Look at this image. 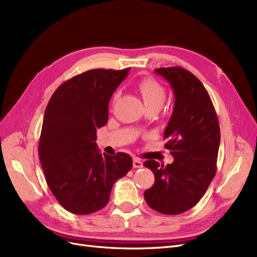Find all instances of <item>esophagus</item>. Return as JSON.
I'll return each instance as SVG.
<instances>
[{
    "label": "esophagus",
    "mask_w": 257,
    "mask_h": 257,
    "mask_svg": "<svg viewBox=\"0 0 257 257\" xmlns=\"http://www.w3.org/2000/svg\"><path fill=\"white\" fill-rule=\"evenodd\" d=\"M133 167L134 168H142L143 167V162L141 159L134 158L133 159Z\"/></svg>",
    "instance_id": "1"
}]
</instances>
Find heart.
Wrapping results in <instances>:
<instances>
[{"mask_svg":"<svg viewBox=\"0 0 257 257\" xmlns=\"http://www.w3.org/2000/svg\"><path fill=\"white\" fill-rule=\"evenodd\" d=\"M137 88L141 92L144 98V102L147 107L149 106H162L165 99V89L163 85L153 78H145L141 80L137 84ZM118 95H114L116 98Z\"/></svg>","mask_w":257,"mask_h":257,"instance_id":"b5f03b06","label":"heart"}]
</instances>
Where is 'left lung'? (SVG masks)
I'll use <instances>...</instances> for the list:
<instances>
[{
    "mask_svg": "<svg viewBox=\"0 0 257 257\" xmlns=\"http://www.w3.org/2000/svg\"><path fill=\"white\" fill-rule=\"evenodd\" d=\"M154 71L169 82L175 95L173 114L164 132L165 148L174 162L166 166L154 160L144 163L155 178L144 196L155 211L176 215L195 206L215 176L220 125L197 77L178 66Z\"/></svg>",
    "mask_w": 257,
    "mask_h": 257,
    "instance_id": "left-lung-1",
    "label": "left lung"
}]
</instances>
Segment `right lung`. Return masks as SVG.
Wrapping results in <instances>:
<instances>
[{
    "label": "right lung",
    "instance_id": "1",
    "mask_svg": "<svg viewBox=\"0 0 257 257\" xmlns=\"http://www.w3.org/2000/svg\"><path fill=\"white\" fill-rule=\"evenodd\" d=\"M130 67L91 69L62 83L46 107L38 154L46 181L60 205L90 214L109 201L114 182L133 166L128 154L99 152L97 128L108 121V104Z\"/></svg>",
    "mask_w": 257,
    "mask_h": 257
}]
</instances>
